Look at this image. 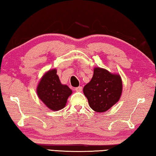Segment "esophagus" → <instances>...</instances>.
<instances>
[{"instance_id": "esophagus-1", "label": "esophagus", "mask_w": 156, "mask_h": 156, "mask_svg": "<svg viewBox=\"0 0 156 156\" xmlns=\"http://www.w3.org/2000/svg\"><path fill=\"white\" fill-rule=\"evenodd\" d=\"M75 90L76 91H82V90H83V87L80 86V87H78L75 88Z\"/></svg>"}]
</instances>
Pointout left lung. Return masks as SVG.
<instances>
[{
    "mask_svg": "<svg viewBox=\"0 0 156 156\" xmlns=\"http://www.w3.org/2000/svg\"><path fill=\"white\" fill-rule=\"evenodd\" d=\"M122 92L120 74L103 68L95 67L91 80L83 88V93L92 109L96 112H107L119 101Z\"/></svg>",
    "mask_w": 156,
    "mask_h": 156,
    "instance_id": "left-lung-1",
    "label": "left lung"
}]
</instances>
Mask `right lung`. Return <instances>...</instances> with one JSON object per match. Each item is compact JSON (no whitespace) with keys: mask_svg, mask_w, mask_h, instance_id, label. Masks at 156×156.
Instances as JSON below:
<instances>
[{"mask_svg":"<svg viewBox=\"0 0 156 156\" xmlns=\"http://www.w3.org/2000/svg\"><path fill=\"white\" fill-rule=\"evenodd\" d=\"M56 69H52L44 73L36 88V93L42 102L48 109L59 111L67 104L72 91L67 85L60 83Z\"/></svg>","mask_w":156,"mask_h":156,"instance_id":"obj_1","label":"right lung"}]
</instances>
